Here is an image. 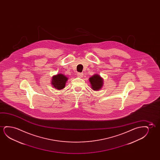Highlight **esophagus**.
<instances>
[{"label":"esophagus","instance_id":"34e87169","mask_svg":"<svg viewBox=\"0 0 160 160\" xmlns=\"http://www.w3.org/2000/svg\"><path fill=\"white\" fill-rule=\"evenodd\" d=\"M77 75H78V77H80V78H82V77H83V74L81 73V72H78V73L77 74Z\"/></svg>","mask_w":160,"mask_h":160}]
</instances>
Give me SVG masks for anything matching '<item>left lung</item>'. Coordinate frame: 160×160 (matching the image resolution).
Returning <instances> with one entry per match:
<instances>
[{
  "label": "left lung",
  "instance_id": "1",
  "mask_svg": "<svg viewBox=\"0 0 160 160\" xmlns=\"http://www.w3.org/2000/svg\"><path fill=\"white\" fill-rule=\"evenodd\" d=\"M89 79L92 90L97 91L101 89L103 85V79L99 75H94Z\"/></svg>",
  "mask_w": 160,
  "mask_h": 160
}]
</instances>
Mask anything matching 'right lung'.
Listing matches in <instances>:
<instances>
[{"mask_svg": "<svg viewBox=\"0 0 160 160\" xmlns=\"http://www.w3.org/2000/svg\"><path fill=\"white\" fill-rule=\"evenodd\" d=\"M67 80L68 78L65 75L59 74L52 77V84L55 88L57 90H61L64 88Z\"/></svg>", "mask_w": 160, "mask_h": 160, "instance_id": "obj_1", "label": "right lung"}]
</instances>
